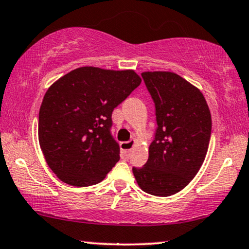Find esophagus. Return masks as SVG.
Listing matches in <instances>:
<instances>
[{"instance_id": "obj_1", "label": "esophagus", "mask_w": 249, "mask_h": 249, "mask_svg": "<svg viewBox=\"0 0 249 249\" xmlns=\"http://www.w3.org/2000/svg\"><path fill=\"white\" fill-rule=\"evenodd\" d=\"M135 141L134 140H130V141H124V142H121V149H122V154L123 156L127 157L130 155L132 148L134 147Z\"/></svg>"}]
</instances>
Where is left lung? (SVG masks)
<instances>
[{"label": "left lung", "instance_id": "1", "mask_svg": "<svg viewBox=\"0 0 249 249\" xmlns=\"http://www.w3.org/2000/svg\"><path fill=\"white\" fill-rule=\"evenodd\" d=\"M141 75L155 103L157 128L147 163L132 170L143 192L170 196L199 172L212 135V115L199 88L177 73L148 71Z\"/></svg>", "mask_w": 249, "mask_h": 249}]
</instances>
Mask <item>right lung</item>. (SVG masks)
<instances>
[{
	"instance_id": "add662e5",
	"label": "right lung",
	"mask_w": 249,
	"mask_h": 249,
	"mask_svg": "<svg viewBox=\"0 0 249 249\" xmlns=\"http://www.w3.org/2000/svg\"><path fill=\"white\" fill-rule=\"evenodd\" d=\"M141 84L133 70L83 67L55 81L39 111V142L47 164L65 184L92 186L119 161L110 133L114 109Z\"/></svg>"
}]
</instances>
